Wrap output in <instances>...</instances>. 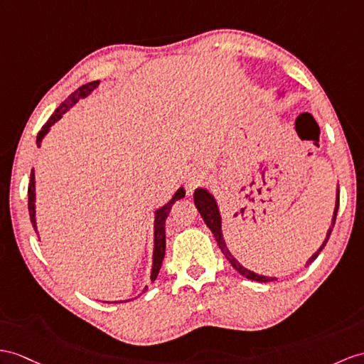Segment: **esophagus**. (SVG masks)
<instances>
[{
	"label": "esophagus",
	"instance_id": "obj_1",
	"mask_svg": "<svg viewBox=\"0 0 364 364\" xmlns=\"http://www.w3.org/2000/svg\"><path fill=\"white\" fill-rule=\"evenodd\" d=\"M207 179V173L202 170H191L187 174H185V182H187V190L191 191L199 185L203 183V181Z\"/></svg>",
	"mask_w": 364,
	"mask_h": 364
}]
</instances>
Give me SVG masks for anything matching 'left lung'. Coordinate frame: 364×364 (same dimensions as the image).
I'll list each match as a JSON object with an SVG mask.
<instances>
[{"label":"left lung","instance_id":"8db88e82","mask_svg":"<svg viewBox=\"0 0 364 364\" xmlns=\"http://www.w3.org/2000/svg\"><path fill=\"white\" fill-rule=\"evenodd\" d=\"M281 95H282V92H281ZM193 198H194V205H196L198 211L200 213L203 223L207 224V227L211 230V233L215 235V239H216V242L219 245L220 252L225 255V258L228 259L230 264H232V267L236 272H239V273L242 274V277H245L247 279H252V281H258V282L277 281V278H274V277H264V274H258V273H255V272L249 270L247 267H244V265L239 262L235 258V256L232 255V252L228 250V247L225 244V239H224V235H223V218H220L219 207H218L215 196H213V194L208 190H205V188H196ZM338 207H340V188L336 187V198H335V208H333V216H332V225L329 227V230H327L326 239L323 241L320 249H318L312 256H310L309 261L306 262V267H307L309 264H312L318 258V255H320V252L324 249V245L327 244V241H329L331 233H332L333 225H335L336 213H338Z\"/></svg>","mask_w":364,"mask_h":364}]
</instances>
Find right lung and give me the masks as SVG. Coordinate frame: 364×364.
Wrapping results in <instances>:
<instances>
[{
  "label": "right lung",
  "instance_id": "right-lung-1",
  "mask_svg": "<svg viewBox=\"0 0 364 364\" xmlns=\"http://www.w3.org/2000/svg\"><path fill=\"white\" fill-rule=\"evenodd\" d=\"M100 85V80H97V82H91V83H86L83 86H80L77 91H74L73 94H70L68 99L61 103L58 108L55 109V112L50 115V119L46 122V125H44L41 128V131L38 132L37 136V145L41 146V140L44 139V136L48 134L50 127L54 125L55 122H58L61 117H63V114L68 112L73 106L80 102L82 99H86L87 95H90L94 90H97V86ZM28 196H29V216H31V223H32V227L35 230V233L38 235V230H37V219H35V171L32 168L31 171V182H29V188H28ZM185 198V190L183 187H181L179 190H177L174 193V196L168 200L165 205H162L161 208H157L154 211V252H153V267H151V281H154L157 278L159 274V270H161V265H162V261H164V256H165V220L168 218V215H170L171 211V207L173 203L176 200H179ZM148 290V286H145V289L141 290V294H145V291ZM134 299V298H132ZM127 301H131V299H125V301H114V303H127ZM105 303V301H103ZM108 303V301H106Z\"/></svg>",
  "mask_w": 364,
  "mask_h": 364
}]
</instances>
